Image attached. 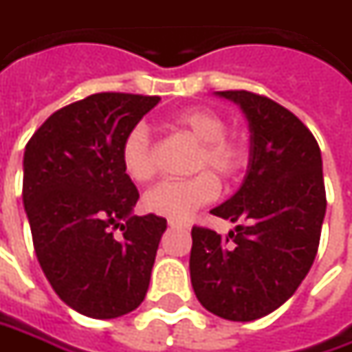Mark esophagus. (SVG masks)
<instances>
[{
  "label": "esophagus",
  "mask_w": 352,
  "mask_h": 352,
  "mask_svg": "<svg viewBox=\"0 0 352 352\" xmlns=\"http://www.w3.org/2000/svg\"><path fill=\"white\" fill-rule=\"evenodd\" d=\"M169 226H171V228H189V222H181V221H169Z\"/></svg>",
  "instance_id": "obj_1"
}]
</instances>
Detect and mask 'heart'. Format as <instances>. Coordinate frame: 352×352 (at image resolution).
<instances>
[{
	"instance_id": "heart-1",
	"label": "heart",
	"mask_w": 352,
	"mask_h": 352,
	"mask_svg": "<svg viewBox=\"0 0 352 352\" xmlns=\"http://www.w3.org/2000/svg\"><path fill=\"white\" fill-rule=\"evenodd\" d=\"M171 124L189 133L199 142L192 167L210 169L222 179H228L246 161V149L236 138L226 135V122L221 114L208 108H185L171 116ZM120 161L124 173L133 183H147L155 175V157L149 131L144 126L131 128L120 147ZM219 195V183L208 171L189 179L161 181L144 197V205L149 212L171 221H185L197 208L214 201Z\"/></svg>"
}]
</instances>
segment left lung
<instances>
[{
    "label": "left lung",
    "mask_w": 352,
    "mask_h": 352,
    "mask_svg": "<svg viewBox=\"0 0 352 352\" xmlns=\"http://www.w3.org/2000/svg\"><path fill=\"white\" fill-rule=\"evenodd\" d=\"M214 94L242 110L250 157L240 189L210 210L242 224L226 236L191 230V283L210 314L254 321L292 298L314 264L327 208L323 161L314 133L278 102L246 90Z\"/></svg>",
    "instance_id": "obj_1"
}]
</instances>
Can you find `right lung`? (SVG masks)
<instances>
[{"label": "right lung", "instance_id": "obj_1", "mask_svg": "<svg viewBox=\"0 0 352 352\" xmlns=\"http://www.w3.org/2000/svg\"><path fill=\"white\" fill-rule=\"evenodd\" d=\"M160 100L92 94L54 112L25 146L23 205L38 264L56 296L92 319L146 299L167 221L133 214L140 192L120 147Z\"/></svg>", "mask_w": 352, "mask_h": 352}]
</instances>
